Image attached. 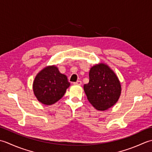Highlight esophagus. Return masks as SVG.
Wrapping results in <instances>:
<instances>
[{
    "mask_svg": "<svg viewBox=\"0 0 152 152\" xmlns=\"http://www.w3.org/2000/svg\"><path fill=\"white\" fill-rule=\"evenodd\" d=\"M82 84V82L80 80H77V82H74L73 85H80Z\"/></svg>",
    "mask_w": 152,
    "mask_h": 152,
    "instance_id": "1",
    "label": "esophagus"
}]
</instances>
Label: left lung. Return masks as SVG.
Masks as SVG:
<instances>
[{
  "label": "left lung",
  "instance_id": "left-lung-1",
  "mask_svg": "<svg viewBox=\"0 0 152 152\" xmlns=\"http://www.w3.org/2000/svg\"><path fill=\"white\" fill-rule=\"evenodd\" d=\"M88 100L96 109L105 111L118 101L121 86L118 77L107 65L100 63L89 72V83L84 85Z\"/></svg>",
  "mask_w": 152,
  "mask_h": 152
}]
</instances>
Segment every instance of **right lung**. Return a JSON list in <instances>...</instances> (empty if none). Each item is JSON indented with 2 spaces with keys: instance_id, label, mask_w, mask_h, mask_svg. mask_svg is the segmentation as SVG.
Listing matches in <instances>:
<instances>
[{
  "instance_id": "add662e5",
  "label": "right lung",
  "mask_w": 152,
  "mask_h": 152,
  "mask_svg": "<svg viewBox=\"0 0 152 152\" xmlns=\"http://www.w3.org/2000/svg\"><path fill=\"white\" fill-rule=\"evenodd\" d=\"M69 85L66 75L60 73L55 66H49L36 75L33 89L37 100L49 106L62 98Z\"/></svg>"
}]
</instances>
